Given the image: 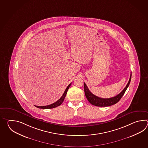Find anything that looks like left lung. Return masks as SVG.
<instances>
[{"instance_id":"1","label":"left lung","mask_w":148,"mask_h":148,"mask_svg":"<svg viewBox=\"0 0 148 148\" xmlns=\"http://www.w3.org/2000/svg\"><path fill=\"white\" fill-rule=\"evenodd\" d=\"M132 74L131 73L130 78L129 79V82L127 84L126 86L123 89L122 91L120 92L119 94L117 95L116 96L110 98H103L99 97L95 95L92 94L90 91L89 90L87 85H86L84 82V90L86 97L87 98V100L90 104L98 106V107H106V106H110L114 104H116L118 101H119L121 98L122 97L125 92L127 88H128L130 83L131 82Z\"/></svg>"}]
</instances>
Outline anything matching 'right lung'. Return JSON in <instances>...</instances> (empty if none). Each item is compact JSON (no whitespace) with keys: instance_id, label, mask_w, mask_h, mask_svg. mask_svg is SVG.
<instances>
[{"instance_id":"1","label":"right lung","mask_w":148,"mask_h":148,"mask_svg":"<svg viewBox=\"0 0 148 148\" xmlns=\"http://www.w3.org/2000/svg\"><path fill=\"white\" fill-rule=\"evenodd\" d=\"M71 85V83L68 86V87H66L65 91L64 92L63 94L62 95V96H61V97L60 98V99L57 101L56 102L54 103L53 104H51L49 105H47V106H35L34 105L35 107H38L39 108H42V109H51V108H55V107H58L59 106H60L61 104H62L63 103V101L65 98V97L66 96V93H67V91L68 90V89L70 87V86Z\"/></svg>"}]
</instances>
